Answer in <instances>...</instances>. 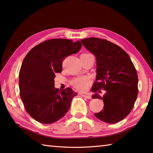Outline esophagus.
I'll return each instance as SVG.
<instances>
[{"mask_svg":"<svg viewBox=\"0 0 153 153\" xmlns=\"http://www.w3.org/2000/svg\"><path fill=\"white\" fill-rule=\"evenodd\" d=\"M81 96L82 97L84 98H88V99H91V96H90V94H82Z\"/></svg>","mask_w":153,"mask_h":153,"instance_id":"esophagus-1","label":"esophagus"}]
</instances>
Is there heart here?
I'll use <instances>...</instances> for the list:
<instances>
[{
	"instance_id": "heart-1",
	"label": "heart",
	"mask_w": 153,
	"mask_h": 153,
	"mask_svg": "<svg viewBox=\"0 0 153 153\" xmlns=\"http://www.w3.org/2000/svg\"><path fill=\"white\" fill-rule=\"evenodd\" d=\"M82 55H92L91 54L89 53H85ZM71 84L76 89L80 90V91H84L88 88L90 84V80L86 77H79L72 80Z\"/></svg>"
}]
</instances>
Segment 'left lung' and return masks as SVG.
Returning a JSON list of instances; mask_svg holds the SVG:
<instances>
[{"label":"left lung","mask_w":153,"mask_h":153,"mask_svg":"<svg viewBox=\"0 0 153 153\" xmlns=\"http://www.w3.org/2000/svg\"><path fill=\"white\" fill-rule=\"evenodd\" d=\"M82 45L97 59V78L92 92V98L104 102V108L94 115L108 123L123 120L134 107L138 96V75L129 56L120 46L97 38L81 40ZM100 89L105 94L100 97Z\"/></svg>","instance_id":"obj_1"}]
</instances>
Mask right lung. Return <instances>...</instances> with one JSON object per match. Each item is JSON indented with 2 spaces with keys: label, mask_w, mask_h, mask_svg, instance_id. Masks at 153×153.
Returning <instances> with one entry per match:
<instances>
[{
  "label": "right lung",
  "mask_w": 153,
  "mask_h": 153,
  "mask_svg": "<svg viewBox=\"0 0 153 153\" xmlns=\"http://www.w3.org/2000/svg\"><path fill=\"white\" fill-rule=\"evenodd\" d=\"M79 40L56 38L31 49L22 62L19 75L20 97L27 113L38 122L51 124L69 110L77 94L70 88H55V74L62 70L63 59L81 49Z\"/></svg>",
  "instance_id": "obj_1"
}]
</instances>
